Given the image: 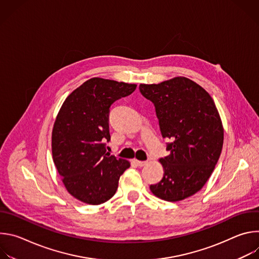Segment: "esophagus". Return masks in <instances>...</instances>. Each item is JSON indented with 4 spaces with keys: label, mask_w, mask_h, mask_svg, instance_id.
Here are the masks:
<instances>
[{
    "label": "esophagus",
    "mask_w": 259,
    "mask_h": 259,
    "mask_svg": "<svg viewBox=\"0 0 259 259\" xmlns=\"http://www.w3.org/2000/svg\"><path fill=\"white\" fill-rule=\"evenodd\" d=\"M136 163H137V165L139 166V167H143V166H145L147 163V161H136Z\"/></svg>",
    "instance_id": "1"
}]
</instances>
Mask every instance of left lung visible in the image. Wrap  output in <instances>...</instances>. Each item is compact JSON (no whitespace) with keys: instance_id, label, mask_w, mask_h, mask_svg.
Wrapping results in <instances>:
<instances>
[{"instance_id":"obj_1","label":"left lung","mask_w":259,"mask_h":259,"mask_svg":"<svg viewBox=\"0 0 259 259\" xmlns=\"http://www.w3.org/2000/svg\"><path fill=\"white\" fill-rule=\"evenodd\" d=\"M156 108L170 152L160 162L162 180L150 187L165 201L177 202L199 192L211 176L224 144V128L209 93L194 81L177 77L160 84H140Z\"/></svg>"}]
</instances>
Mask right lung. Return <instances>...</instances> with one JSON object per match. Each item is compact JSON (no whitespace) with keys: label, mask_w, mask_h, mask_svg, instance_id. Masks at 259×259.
Wrapping results in <instances>:
<instances>
[{"label":"right lung","mask_w":259,"mask_h":259,"mask_svg":"<svg viewBox=\"0 0 259 259\" xmlns=\"http://www.w3.org/2000/svg\"><path fill=\"white\" fill-rule=\"evenodd\" d=\"M135 89V84L92 78L71 92L59 110L52 131L53 161L67 192L83 203L109 200L130 167L107 153L106 142L110 105Z\"/></svg>","instance_id":"obj_1"}]
</instances>
